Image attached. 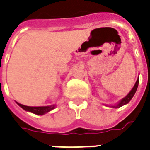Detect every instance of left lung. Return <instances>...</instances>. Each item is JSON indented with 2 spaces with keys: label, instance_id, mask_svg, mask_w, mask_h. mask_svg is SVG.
Masks as SVG:
<instances>
[{
  "label": "left lung",
  "instance_id": "8db88e82",
  "mask_svg": "<svg viewBox=\"0 0 150 150\" xmlns=\"http://www.w3.org/2000/svg\"><path fill=\"white\" fill-rule=\"evenodd\" d=\"M139 77H138L136 82H135V83H134V87H133V88L132 89V91H130L129 93L127 94V96H125V98H122L121 100L120 101L119 103H117V105H111V107L120 108V107H121L122 105H126V104H127V103H129L130 101H131V99L133 98V96H134V95L135 94V92H136L137 88H138V86H139Z\"/></svg>",
  "mask_w": 150,
  "mask_h": 150
}]
</instances>
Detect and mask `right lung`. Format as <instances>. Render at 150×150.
I'll list each match as a JSON object with an SVG mask.
<instances>
[{"mask_svg":"<svg viewBox=\"0 0 150 150\" xmlns=\"http://www.w3.org/2000/svg\"><path fill=\"white\" fill-rule=\"evenodd\" d=\"M16 103L25 111L33 112L37 115H44L55 108V105H47V106H27V105H24L23 104L17 103V102Z\"/></svg>","mask_w":150,"mask_h":150,"instance_id":"add662e5","label":"right lung"}]
</instances>
